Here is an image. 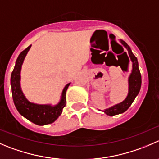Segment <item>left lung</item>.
<instances>
[{"mask_svg": "<svg viewBox=\"0 0 159 159\" xmlns=\"http://www.w3.org/2000/svg\"><path fill=\"white\" fill-rule=\"evenodd\" d=\"M121 43H122L123 45L126 48H127L129 56H130V59H131V61L133 62V66H132L133 68H132V72L130 74V78H129V92L127 97L123 102L116 105V106H112V107L109 108L108 109H106L104 111V112H106L109 116L117 115V114L125 112L131 106L134 98H136L138 94L139 93L141 86V75L139 67H138V59H137L136 57L131 52L127 43H125L123 40H121Z\"/></svg>", "mask_w": 159, "mask_h": 159, "instance_id": "obj_1", "label": "left lung"}]
</instances>
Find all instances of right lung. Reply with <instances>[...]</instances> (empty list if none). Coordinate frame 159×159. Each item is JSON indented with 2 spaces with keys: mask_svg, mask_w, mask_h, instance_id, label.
<instances>
[{
  "mask_svg": "<svg viewBox=\"0 0 159 159\" xmlns=\"http://www.w3.org/2000/svg\"><path fill=\"white\" fill-rule=\"evenodd\" d=\"M30 47L31 46L28 47L20 53L16 61L15 68L11 73V84L12 98L17 110L21 116L37 125H46L54 122L62 113L63 109L66 105V92L70 83L67 84L63 90L61 101L57 106H50L47 105H37L29 102L21 92L19 81L21 64Z\"/></svg>",
  "mask_w": 159,
  "mask_h": 159,
  "instance_id": "obj_1",
  "label": "right lung"
}]
</instances>
